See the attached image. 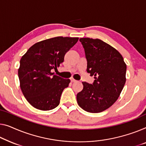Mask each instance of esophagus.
<instances>
[{
	"label": "esophagus",
	"mask_w": 146,
	"mask_h": 146,
	"mask_svg": "<svg viewBox=\"0 0 146 146\" xmlns=\"http://www.w3.org/2000/svg\"><path fill=\"white\" fill-rule=\"evenodd\" d=\"M70 80H71V82H77V80H76L75 79H73V78H72V77H71V79H70Z\"/></svg>",
	"instance_id": "34e87169"
}]
</instances>
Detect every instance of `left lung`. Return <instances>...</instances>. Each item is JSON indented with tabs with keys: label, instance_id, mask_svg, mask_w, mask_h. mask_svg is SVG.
I'll use <instances>...</instances> for the list:
<instances>
[{
	"label": "left lung",
	"instance_id": "left-lung-1",
	"mask_svg": "<svg viewBox=\"0 0 146 146\" xmlns=\"http://www.w3.org/2000/svg\"><path fill=\"white\" fill-rule=\"evenodd\" d=\"M85 52L87 72L94 76L92 84L82 82L77 94L79 106L86 111L100 113L118 99L126 82L127 66L121 54L100 39H79Z\"/></svg>",
	"mask_w": 146,
	"mask_h": 146
}]
</instances>
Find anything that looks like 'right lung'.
Returning <instances> with one entry per match:
<instances>
[{
	"label": "right lung",
	"mask_w": 146,
	"mask_h": 146,
	"mask_svg": "<svg viewBox=\"0 0 146 146\" xmlns=\"http://www.w3.org/2000/svg\"><path fill=\"white\" fill-rule=\"evenodd\" d=\"M79 38L58 36L40 41L29 48L20 60L18 77L26 100L38 110H53L60 104L63 90L70 80L56 75L66 52Z\"/></svg>",
	"instance_id": "obj_1"
}]
</instances>
